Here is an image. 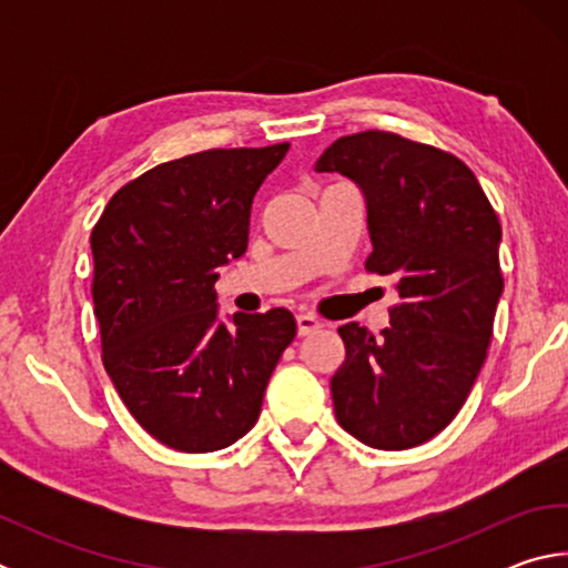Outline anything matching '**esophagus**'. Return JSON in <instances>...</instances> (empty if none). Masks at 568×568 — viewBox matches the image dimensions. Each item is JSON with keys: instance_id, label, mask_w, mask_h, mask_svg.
Masks as SVG:
<instances>
[{"instance_id": "obj_1", "label": "esophagus", "mask_w": 568, "mask_h": 568, "mask_svg": "<svg viewBox=\"0 0 568 568\" xmlns=\"http://www.w3.org/2000/svg\"><path fill=\"white\" fill-rule=\"evenodd\" d=\"M295 323H297V335H311L321 328V321L315 318L313 313H297L295 315Z\"/></svg>"}]
</instances>
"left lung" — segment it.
<instances>
[{
  "instance_id": "left-lung-1",
  "label": "left lung",
  "mask_w": 568,
  "mask_h": 568,
  "mask_svg": "<svg viewBox=\"0 0 568 568\" xmlns=\"http://www.w3.org/2000/svg\"><path fill=\"white\" fill-rule=\"evenodd\" d=\"M315 170L363 190L373 243L365 271L390 275L398 291L381 335L358 323L338 328L335 418L371 448L420 446L456 418L486 361L504 293L501 223L466 162L396 132L345 134Z\"/></svg>"
}]
</instances>
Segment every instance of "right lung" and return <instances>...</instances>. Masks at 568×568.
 Wrapping results in <instances>:
<instances>
[{
  "instance_id": "obj_1",
  "label": "right lung",
  "mask_w": 568,
  "mask_h": 568,
  "mask_svg": "<svg viewBox=\"0 0 568 568\" xmlns=\"http://www.w3.org/2000/svg\"><path fill=\"white\" fill-rule=\"evenodd\" d=\"M287 142L162 162L114 192L92 227L102 363L152 438L210 454L243 438L295 338L285 307L217 318V267L247 247L250 207Z\"/></svg>"
}]
</instances>
